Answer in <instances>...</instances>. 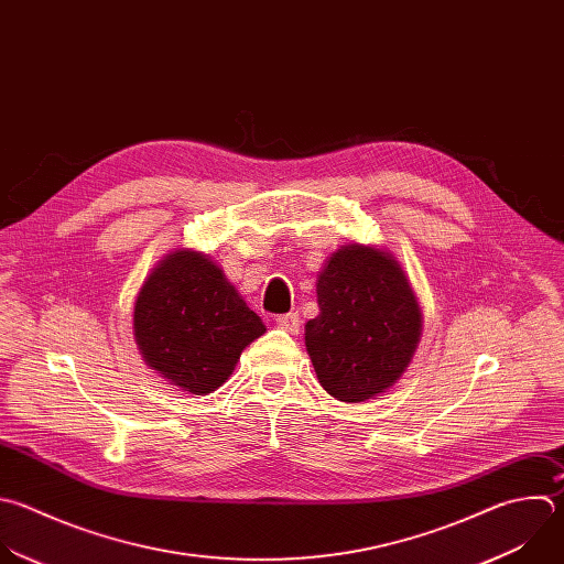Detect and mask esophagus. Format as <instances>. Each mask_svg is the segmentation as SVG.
<instances>
[{"label": "esophagus", "mask_w": 564, "mask_h": 564, "mask_svg": "<svg viewBox=\"0 0 564 564\" xmlns=\"http://www.w3.org/2000/svg\"><path fill=\"white\" fill-rule=\"evenodd\" d=\"M276 325H279L281 329H285L288 334H299L301 321H299V314H296V312H290V314L276 316Z\"/></svg>", "instance_id": "esophagus-1"}]
</instances>
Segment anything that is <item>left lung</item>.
I'll use <instances>...</instances> for the list:
<instances>
[{
  "label": "left lung",
  "mask_w": 564,
  "mask_h": 564,
  "mask_svg": "<svg viewBox=\"0 0 564 564\" xmlns=\"http://www.w3.org/2000/svg\"><path fill=\"white\" fill-rule=\"evenodd\" d=\"M316 296L321 312L305 323V347L323 390L362 403L392 388L423 327L399 261L371 246H343L318 272Z\"/></svg>",
  "instance_id": "8db88e82"
}]
</instances>
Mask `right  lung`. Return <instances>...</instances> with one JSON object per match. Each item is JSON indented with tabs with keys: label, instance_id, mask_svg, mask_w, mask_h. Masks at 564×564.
Listing matches in <instances>:
<instances>
[{
	"label": "right lung",
	"instance_id": "right-lung-1",
	"mask_svg": "<svg viewBox=\"0 0 564 564\" xmlns=\"http://www.w3.org/2000/svg\"><path fill=\"white\" fill-rule=\"evenodd\" d=\"M265 332L224 270L195 250H174L134 303V340L163 379L197 397L219 390L241 351Z\"/></svg>",
	"mask_w": 564,
	"mask_h": 564
}]
</instances>
